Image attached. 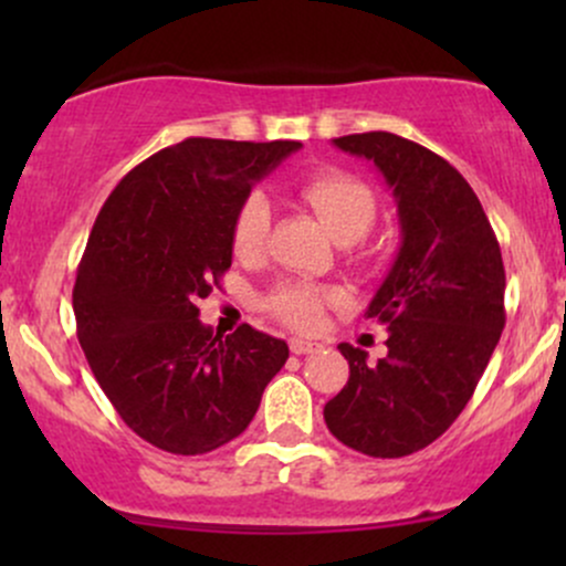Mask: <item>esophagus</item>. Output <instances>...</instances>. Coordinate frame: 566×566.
Segmentation results:
<instances>
[{
	"label": "esophagus",
	"mask_w": 566,
	"mask_h": 566,
	"mask_svg": "<svg viewBox=\"0 0 566 566\" xmlns=\"http://www.w3.org/2000/svg\"><path fill=\"white\" fill-rule=\"evenodd\" d=\"M290 350L295 356H305V354H316V350H322V343L316 340H301V337H292L290 340Z\"/></svg>",
	"instance_id": "obj_1"
}]
</instances>
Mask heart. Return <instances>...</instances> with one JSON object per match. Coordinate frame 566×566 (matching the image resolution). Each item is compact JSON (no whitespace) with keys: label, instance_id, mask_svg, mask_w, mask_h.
<instances>
[{"label":"heart","instance_id":"obj_1","mask_svg":"<svg viewBox=\"0 0 566 566\" xmlns=\"http://www.w3.org/2000/svg\"><path fill=\"white\" fill-rule=\"evenodd\" d=\"M297 197L311 207L335 242L354 244L373 226L378 201L373 188L356 175L343 170H316L297 180ZM271 231V205L263 193H250L239 205L231 223V247L242 261H258L263 255ZM350 258L356 263H373L375 250L354 244ZM337 301L335 290L314 284H284L269 297V311L292 329H316L322 324L324 305Z\"/></svg>","mask_w":566,"mask_h":566}]
</instances>
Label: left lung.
<instances>
[{
  "instance_id": "left-lung-1",
  "label": "left lung",
  "mask_w": 566,
  "mask_h": 566,
  "mask_svg": "<svg viewBox=\"0 0 566 566\" xmlns=\"http://www.w3.org/2000/svg\"><path fill=\"white\" fill-rule=\"evenodd\" d=\"M375 161L399 207L401 247L367 316L388 327L386 359L340 343L348 382L324 405L337 441L369 458H405L454 423L505 327V269L469 180L394 133L335 138Z\"/></svg>"
}]
</instances>
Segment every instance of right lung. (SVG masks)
<instances>
[{
    "label": "right lung",
    "mask_w": 566,
    "mask_h": 566,
    "mask_svg": "<svg viewBox=\"0 0 566 566\" xmlns=\"http://www.w3.org/2000/svg\"><path fill=\"white\" fill-rule=\"evenodd\" d=\"M297 148L186 138L129 170L97 212L76 269V337L119 418L159 450L229 444L287 361V343L250 324L212 335L197 303L231 269L252 184Z\"/></svg>",
    "instance_id": "obj_1"
}]
</instances>
